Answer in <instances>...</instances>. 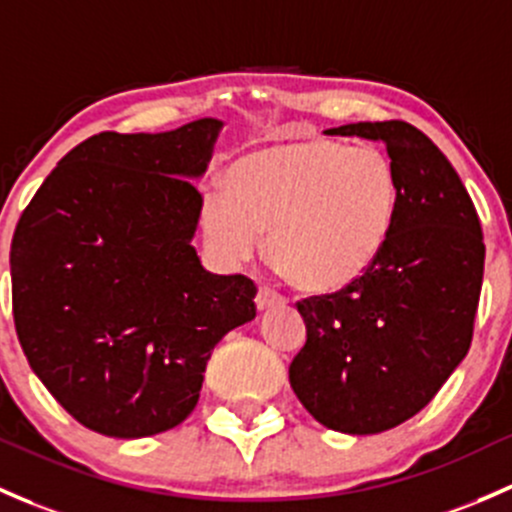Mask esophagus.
Returning <instances> with one entry per match:
<instances>
[{
  "mask_svg": "<svg viewBox=\"0 0 512 512\" xmlns=\"http://www.w3.org/2000/svg\"><path fill=\"white\" fill-rule=\"evenodd\" d=\"M255 304L260 311H267V309H274V306H282L284 297H279V294L272 292V289L260 287V292H257L255 297Z\"/></svg>",
  "mask_w": 512,
  "mask_h": 512,
  "instance_id": "34e87169",
  "label": "esophagus"
}]
</instances>
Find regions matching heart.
<instances>
[{"label": "heart", "mask_w": 512, "mask_h": 512, "mask_svg": "<svg viewBox=\"0 0 512 512\" xmlns=\"http://www.w3.org/2000/svg\"><path fill=\"white\" fill-rule=\"evenodd\" d=\"M395 166L373 144L324 137L267 144L235 159L225 193L203 198V230L230 262L270 260L299 289L331 294L358 282L383 252L397 213Z\"/></svg>", "instance_id": "b5f03b06"}]
</instances>
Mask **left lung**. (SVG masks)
Wrapping results in <instances>:
<instances>
[{
    "instance_id": "1",
    "label": "left lung",
    "mask_w": 512,
    "mask_h": 512,
    "mask_svg": "<svg viewBox=\"0 0 512 512\" xmlns=\"http://www.w3.org/2000/svg\"><path fill=\"white\" fill-rule=\"evenodd\" d=\"M324 134L383 142L400 198L375 265L297 304L306 343L289 383L324 427L380 434L427 407L469 353L486 247L459 174L417 127L353 122Z\"/></svg>"
}]
</instances>
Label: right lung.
Here are the masks:
<instances>
[{"label":"right lung","instance_id":"1","mask_svg":"<svg viewBox=\"0 0 512 512\" xmlns=\"http://www.w3.org/2000/svg\"><path fill=\"white\" fill-rule=\"evenodd\" d=\"M223 122L100 132L68 152L14 230V324L31 370L83 427L142 439L181 424L211 351L255 319V284L201 265L193 181Z\"/></svg>","mask_w":512,"mask_h":512}]
</instances>
